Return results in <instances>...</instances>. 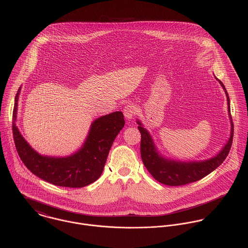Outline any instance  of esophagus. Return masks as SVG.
<instances>
[{"mask_svg":"<svg viewBox=\"0 0 248 248\" xmlns=\"http://www.w3.org/2000/svg\"><path fill=\"white\" fill-rule=\"evenodd\" d=\"M123 113L127 119H132L137 113V108L133 104H128L127 106L124 107Z\"/></svg>","mask_w":248,"mask_h":248,"instance_id":"esophagus-1","label":"esophagus"}]
</instances>
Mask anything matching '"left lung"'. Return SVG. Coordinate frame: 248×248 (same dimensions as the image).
I'll return each instance as SVG.
<instances>
[{"label":"left lung","mask_w":248,"mask_h":248,"mask_svg":"<svg viewBox=\"0 0 248 248\" xmlns=\"http://www.w3.org/2000/svg\"><path fill=\"white\" fill-rule=\"evenodd\" d=\"M220 85L225 91L227 96L228 103V111L231 119V136L227 142V144L223 147V149L218 153L216 156L210 158L209 160L199 161V162H177L174 160H168L163 158L158 155L155 144L149 133L141 127V123L138 121L140 124L139 130L141 134V141H140V154H141L142 161L146 169L149 173L158 182L168 185V186H181L191 182L198 181L202 177H206L213 172L216 168H217L226 158L229 154L234 135V126L232 122V116L230 113V100L226 89L223 84L219 81Z\"/></svg>","instance_id":"1"}]
</instances>
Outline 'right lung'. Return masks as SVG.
I'll return each instance as SVG.
<instances>
[{
    "label": "right lung",
    "instance_id": "obj_1",
    "mask_svg": "<svg viewBox=\"0 0 248 248\" xmlns=\"http://www.w3.org/2000/svg\"><path fill=\"white\" fill-rule=\"evenodd\" d=\"M20 90L15 96L12 133L17 153L26 167L37 177L57 186L80 188L94 182L101 176L109 149L124 127L123 113L114 111L93 121L84 146L71 156H43L28 144L16 127Z\"/></svg>",
    "mask_w": 248,
    "mask_h": 248
}]
</instances>
